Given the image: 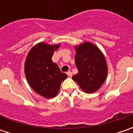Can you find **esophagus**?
Listing matches in <instances>:
<instances>
[{
    "mask_svg": "<svg viewBox=\"0 0 133 133\" xmlns=\"http://www.w3.org/2000/svg\"><path fill=\"white\" fill-rule=\"evenodd\" d=\"M67 75H68V77H69V78H71L72 76V72H67Z\"/></svg>",
    "mask_w": 133,
    "mask_h": 133,
    "instance_id": "1",
    "label": "esophagus"
}]
</instances>
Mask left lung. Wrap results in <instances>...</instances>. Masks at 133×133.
Segmentation results:
<instances>
[{"mask_svg": "<svg viewBox=\"0 0 133 133\" xmlns=\"http://www.w3.org/2000/svg\"><path fill=\"white\" fill-rule=\"evenodd\" d=\"M75 62L78 72L72 79L86 93L95 92L101 87L108 73L104 55L89 41L75 46Z\"/></svg>", "mask_w": 133, "mask_h": 133, "instance_id": "left-lung-1", "label": "left lung"}]
</instances>
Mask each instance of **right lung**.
Returning <instances> with one entry per match:
<instances>
[{
  "instance_id": "obj_1",
  "label": "right lung",
  "mask_w": 133,
  "mask_h": 133,
  "mask_svg": "<svg viewBox=\"0 0 133 133\" xmlns=\"http://www.w3.org/2000/svg\"><path fill=\"white\" fill-rule=\"evenodd\" d=\"M60 46V44L51 45L40 42L29 50L25 61L24 72L29 85L46 98L55 97L61 83L67 78L52 61L54 52Z\"/></svg>"
}]
</instances>
